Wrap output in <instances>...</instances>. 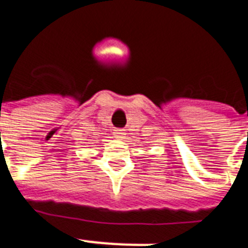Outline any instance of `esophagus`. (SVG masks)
<instances>
[{
  "instance_id": "esophagus-1",
  "label": "esophagus",
  "mask_w": 248,
  "mask_h": 248,
  "mask_svg": "<svg viewBox=\"0 0 248 248\" xmlns=\"http://www.w3.org/2000/svg\"><path fill=\"white\" fill-rule=\"evenodd\" d=\"M114 138H117L118 140H124L126 139V131L124 130H116L114 131Z\"/></svg>"
}]
</instances>
